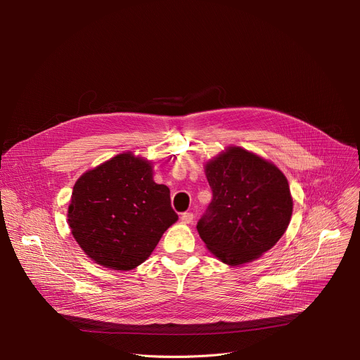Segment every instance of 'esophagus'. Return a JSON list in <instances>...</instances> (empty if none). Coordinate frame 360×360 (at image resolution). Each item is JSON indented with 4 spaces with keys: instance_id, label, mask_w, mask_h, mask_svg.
Returning a JSON list of instances; mask_svg holds the SVG:
<instances>
[{
    "instance_id": "obj_1",
    "label": "esophagus",
    "mask_w": 360,
    "mask_h": 360,
    "mask_svg": "<svg viewBox=\"0 0 360 360\" xmlns=\"http://www.w3.org/2000/svg\"><path fill=\"white\" fill-rule=\"evenodd\" d=\"M181 220H182L184 223H193V221H194V214L190 213V212H186V213H184V214L181 216Z\"/></svg>"
}]
</instances>
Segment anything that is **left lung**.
Returning a JSON list of instances; mask_svg holds the SVG:
<instances>
[{
    "label": "left lung",
    "instance_id": "left-lung-1",
    "mask_svg": "<svg viewBox=\"0 0 360 360\" xmlns=\"http://www.w3.org/2000/svg\"><path fill=\"white\" fill-rule=\"evenodd\" d=\"M213 200L197 223L204 243L229 266L267 252L286 232L293 201L286 176L273 163L229 147L205 165Z\"/></svg>",
    "mask_w": 360,
    "mask_h": 360
}]
</instances>
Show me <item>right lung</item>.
<instances>
[{
  "instance_id": "add662e5",
  "label": "right lung",
  "mask_w": 360,
  "mask_h": 360,
  "mask_svg": "<svg viewBox=\"0 0 360 360\" xmlns=\"http://www.w3.org/2000/svg\"><path fill=\"white\" fill-rule=\"evenodd\" d=\"M178 220L166 185L147 160L122 153L89 170L72 188L68 223L82 250L103 267L132 270Z\"/></svg>"
}]
</instances>
